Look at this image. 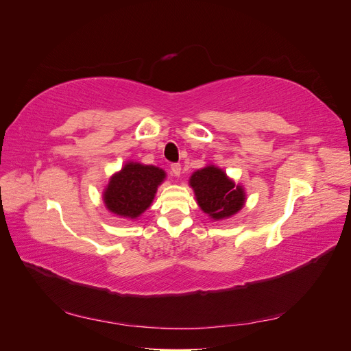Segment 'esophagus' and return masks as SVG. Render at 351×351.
<instances>
[{
	"label": "esophagus",
	"instance_id": "obj_1",
	"mask_svg": "<svg viewBox=\"0 0 351 351\" xmlns=\"http://www.w3.org/2000/svg\"><path fill=\"white\" fill-rule=\"evenodd\" d=\"M171 173H173L174 177H178L180 173H182V165H180V164H173L171 165Z\"/></svg>",
	"mask_w": 351,
	"mask_h": 351
}]
</instances>
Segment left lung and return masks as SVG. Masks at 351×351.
Segmentation results:
<instances>
[{
	"mask_svg": "<svg viewBox=\"0 0 351 351\" xmlns=\"http://www.w3.org/2000/svg\"><path fill=\"white\" fill-rule=\"evenodd\" d=\"M199 208L214 221L228 219L246 204V190L214 164L197 169L189 178Z\"/></svg>",
	"mask_w": 351,
	"mask_h": 351,
	"instance_id": "8db88e82",
	"label": "left lung"
}]
</instances>
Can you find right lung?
<instances>
[{"label":"right lung","instance_id":"1","mask_svg":"<svg viewBox=\"0 0 351 351\" xmlns=\"http://www.w3.org/2000/svg\"><path fill=\"white\" fill-rule=\"evenodd\" d=\"M167 178L162 168L127 161L114 173L102 192L104 205L111 214L134 221L152 205L158 186Z\"/></svg>","mask_w":351,"mask_h":351}]
</instances>
